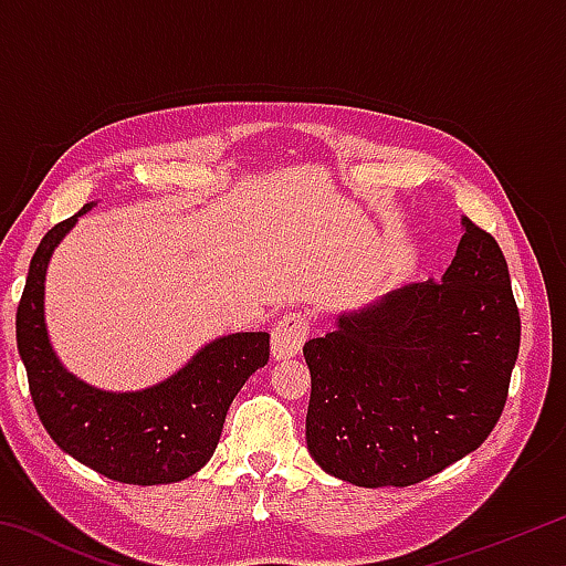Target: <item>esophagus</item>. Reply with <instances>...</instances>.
<instances>
[{
	"mask_svg": "<svg viewBox=\"0 0 566 566\" xmlns=\"http://www.w3.org/2000/svg\"><path fill=\"white\" fill-rule=\"evenodd\" d=\"M310 334V322L304 314L290 312L274 324L272 329V357L274 359H292L302 352V344Z\"/></svg>",
	"mask_w": 566,
	"mask_h": 566,
	"instance_id": "esophagus-1",
	"label": "esophagus"
}]
</instances>
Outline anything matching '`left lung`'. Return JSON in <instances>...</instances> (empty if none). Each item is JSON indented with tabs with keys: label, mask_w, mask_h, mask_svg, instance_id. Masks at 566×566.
I'll list each match as a JSON object with an SVG mask.
<instances>
[{
	"label": "left lung",
	"mask_w": 566,
	"mask_h": 566,
	"mask_svg": "<svg viewBox=\"0 0 566 566\" xmlns=\"http://www.w3.org/2000/svg\"><path fill=\"white\" fill-rule=\"evenodd\" d=\"M442 282L381 294L304 344L306 449L357 486H409L484 442L510 391L520 310L500 244L462 219Z\"/></svg>",
	"instance_id": "8db88e82"
}]
</instances>
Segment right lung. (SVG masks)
<instances>
[{
  "mask_svg": "<svg viewBox=\"0 0 566 566\" xmlns=\"http://www.w3.org/2000/svg\"><path fill=\"white\" fill-rule=\"evenodd\" d=\"M84 205L36 247L17 306V349L32 401L56 447L122 484H171L212 459L227 409L244 381L270 361V334L237 332L205 344L185 367L137 391H109L72 375L56 357L44 319V282L54 249Z\"/></svg>",
  "mask_w": 566,
  "mask_h": 566,
  "instance_id": "1",
  "label": "right lung"
}]
</instances>
